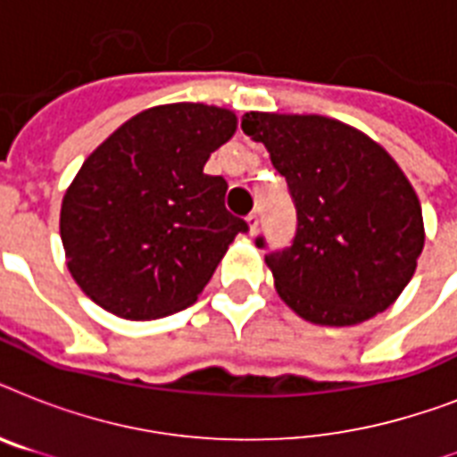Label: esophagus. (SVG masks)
I'll use <instances>...</instances> for the list:
<instances>
[{
	"label": "esophagus",
	"instance_id": "obj_1",
	"mask_svg": "<svg viewBox=\"0 0 457 457\" xmlns=\"http://www.w3.org/2000/svg\"><path fill=\"white\" fill-rule=\"evenodd\" d=\"M246 222H249V232H251V235H256V232H258V213H249V215H246Z\"/></svg>",
	"mask_w": 457,
	"mask_h": 457
}]
</instances>
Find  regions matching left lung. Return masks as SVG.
Masks as SVG:
<instances>
[{
  "mask_svg": "<svg viewBox=\"0 0 457 457\" xmlns=\"http://www.w3.org/2000/svg\"><path fill=\"white\" fill-rule=\"evenodd\" d=\"M242 130L268 146L296 208L292 244L265 256L287 305L329 327L386 311L425 246L422 208L396 161L332 118L246 113Z\"/></svg>",
  "mask_w": 457,
  "mask_h": 457,
  "instance_id": "8db88e82",
  "label": "left lung"
}]
</instances>
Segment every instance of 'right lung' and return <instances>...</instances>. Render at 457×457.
Instances as JSON below:
<instances>
[{
    "instance_id": "obj_1",
    "label": "right lung",
    "mask_w": 457,
    "mask_h": 457,
    "mask_svg": "<svg viewBox=\"0 0 457 457\" xmlns=\"http://www.w3.org/2000/svg\"><path fill=\"white\" fill-rule=\"evenodd\" d=\"M235 128L225 109L156 106L82 163L63 196L61 242L73 279L104 311L125 320L185 311L249 232L225 208V178L204 172Z\"/></svg>"
}]
</instances>
